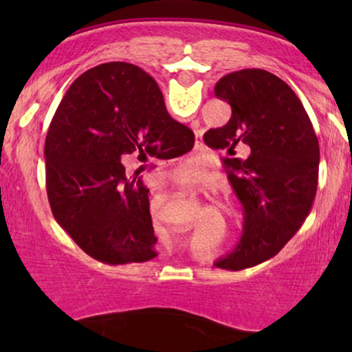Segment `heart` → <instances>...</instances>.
Here are the masks:
<instances>
[{"label": "heart", "instance_id": "obj_1", "mask_svg": "<svg viewBox=\"0 0 352 352\" xmlns=\"http://www.w3.org/2000/svg\"><path fill=\"white\" fill-rule=\"evenodd\" d=\"M187 172H188V173H190V172H192V173H193V168H192V170H190V168H188V170H185V173H187Z\"/></svg>", "mask_w": 352, "mask_h": 352}]
</instances>
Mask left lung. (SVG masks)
Instances as JSON below:
<instances>
[{"label": "left lung", "instance_id": "obj_1", "mask_svg": "<svg viewBox=\"0 0 352 352\" xmlns=\"http://www.w3.org/2000/svg\"><path fill=\"white\" fill-rule=\"evenodd\" d=\"M215 96L232 117L204 140L225 152L221 162L245 210L240 243L215 266L236 272L272 258L305 223L316 197L319 144L301 100L272 72H230ZM243 146L249 153L241 160L236 151Z\"/></svg>", "mask_w": 352, "mask_h": 352}]
</instances>
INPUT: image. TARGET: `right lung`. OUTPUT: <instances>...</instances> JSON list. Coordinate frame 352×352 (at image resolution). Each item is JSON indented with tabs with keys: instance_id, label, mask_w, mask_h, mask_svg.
<instances>
[{
	"instance_id": "1",
	"label": "right lung",
	"mask_w": 352,
	"mask_h": 352,
	"mask_svg": "<svg viewBox=\"0 0 352 352\" xmlns=\"http://www.w3.org/2000/svg\"><path fill=\"white\" fill-rule=\"evenodd\" d=\"M195 135L173 120L151 76L131 63L80 74L60 100L44 144L46 190L60 228L89 256L107 265L157 256L148 188L120 160L173 159Z\"/></svg>"
}]
</instances>
